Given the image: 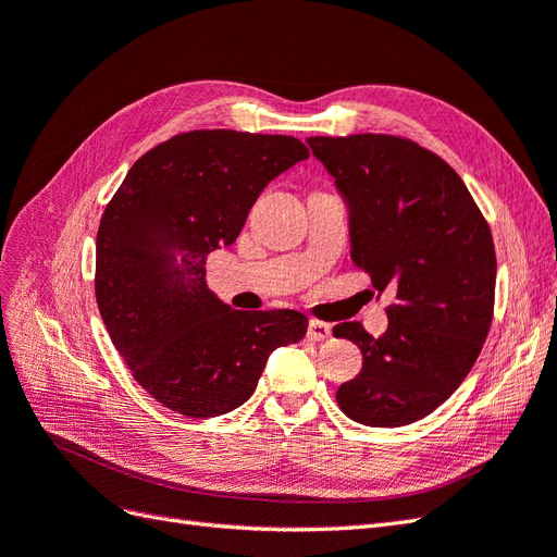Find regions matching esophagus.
<instances>
[{
  "label": "esophagus",
  "instance_id": "1",
  "mask_svg": "<svg viewBox=\"0 0 557 557\" xmlns=\"http://www.w3.org/2000/svg\"><path fill=\"white\" fill-rule=\"evenodd\" d=\"M307 334H309L311 342H325L332 336V327L327 323H320V320H311Z\"/></svg>",
  "mask_w": 557,
  "mask_h": 557
}]
</instances>
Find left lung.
Segmentation results:
<instances>
[{
	"label": "left lung",
	"instance_id": "obj_1",
	"mask_svg": "<svg viewBox=\"0 0 557 557\" xmlns=\"http://www.w3.org/2000/svg\"><path fill=\"white\" fill-rule=\"evenodd\" d=\"M348 207L350 258L395 301L374 339L342 323L362 372L336 391L362 425L399 428L432 413L474 367L493 323V234L462 178L432 150L391 134L309 137Z\"/></svg>",
	"mask_w": 557,
	"mask_h": 557
}]
</instances>
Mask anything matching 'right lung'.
Wrapping results in <instances>:
<instances>
[{
  "instance_id": "1",
  "label": "right lung",
  "mask_w": 557,
  "mask_h": 557,
  "mask_svg": "<svg viewBox=\"0 0 557 557\" xmlns=\"http://www.w3.org/2000/svg\"><path fill=\"white\" fill-rule=\"evenodd\" d=\"M309 158L283 134L195 129L132 164L97 232L95 295L115 350L162 407L223 416L252 395L309 318L237 311L207 288V258L232 246L269 181Z\"/></svg>"
}]
</instances>
